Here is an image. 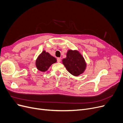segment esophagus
I'll return each instance as SVG.
<instances>
[{
  "instance_id": "1",
  "label": "esophagus",
  "mask_w": 123,
  "mask_h": 123,
  "mask_svg": "<svg viewBox=\"0 0 123 123\" xmlns=\"http://www.w3.org/2000/svg\"><path fill=\"white\" fill-rule=\"evenodd\" d=\"M61 61V59L60 58H57V62H60Z\"/></svg>"
}]
</instances>
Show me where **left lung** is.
<instances>
[{
  "instance_id": "8db88e82",
  "label": "left lung",
  "mask_w": 123,
  "mask_h": 123,
  "mask_svg": "<svg viewBox=\"0 0 123 123\" xmlns=\"http://www.w3.org/2000/svg\"><path fill=\"white\" fill-rule=\"evenodd\" d=\"M62 63L68 71L74 76H79L85 69L86 64L84 57L77 51H68Z\"/></svg>"
}]
</instances>
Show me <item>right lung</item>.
I'll use <instances>...</instances> for the list:
<instances>
[{
	"label": "right lung",
	"mask_w": 123,
	"mask_h": 123,
	"mask_svg": "<svg viewBox=\"0 0 123 123\" xmlns=\"http://www.w3.org/2000/svg\"><path fill=\"white\" fill-rule=\"evenodd\" d=\"M56 62V59L44 51L37 59L36 65L39 70L44 72L48 70L51 65Z\"/></svg>",
	"instance_id": "obj_1"
}]
</instances>
